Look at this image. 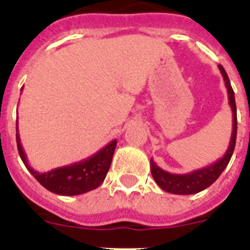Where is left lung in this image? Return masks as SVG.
<instances>
[{
    "label": "left lung",
    "mask_w": 250,
    "mask_h": 250,
    "mask_svg": "<svg viewBox=\"0 0 250 250\" xmlns=\"http://www.w3.org/2000/svg\"><path fill=\"white\" fill-rule=\"evenodd\" d=\"M218 67L221 70L223 81H225V85L228 89L229 104H230L231 112H233V131H231V138H230L228 150L223 154L222 158H219L214 164L186 174L169 173V172L158 167L153 160H150V170L153 174V179L155 180L158 187L165 192L174 193V195H192V193H198V192L203 191L206 188H208L221 176V173L228 167L231 155H233L235 147V138H237V108H235L234 90L230 85V81H229V77L225 69L221 64Z\"/></svg>",
    "instance_id": "obj_1"
}]
</instances>
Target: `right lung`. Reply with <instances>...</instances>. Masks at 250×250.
Here are the masks:
<instances>
[{
	"label": "right lung",
	"mask_w": 250,
	"mask_h": 250,
	"mask_svg": "<svg viewBox=\"0 0 250 250\" xmlns=\"http://www.w3.org/2000/svg\"><path fill=\"white\" fill-rule=\"evenodd\" d=\"M16 141H17V150L21 157L24 165L27 167L29 173L39 181L42 186L50 192L63 196H74L81 195L85 192L96 189L104 181L107 176L111 162H112L113 153L116 149V139L105 145L97 153L85 158L83 161L74 162L66 167H55L48 172L40 173L36 172L34 167L28 164L27 155L22 150L19 135V125L16 122Z\"/></svg>",
	"instance_id": "obj_1"
}]
</instances>
